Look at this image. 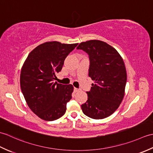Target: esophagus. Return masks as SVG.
Segmentation results:
<instances>
[{
  "instance_id": "esophagus-1",
  "label": "esophagus",
  "mask_w": 153,
  "mask_h": 153,
  "mask_svg": "<svg viewBox=\"0 0 153 153\" xmlns=\"http://www.w3.org/2000/svg\"><path fill=\"white\" fill-rule=\"evenodd\" d=\"M74 92H78V91H80L79 89H77V88H76V87H74Z\"/></svg>"
}]
</instances>
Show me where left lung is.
I'll return each mask as SVG.
<instances>
[{"label":"left lung","instance_id":"left-lung-1","mask_svg":"<svg viewBox=\"0 0 153 153\" xmlns=\"http://www.w3.org/2000/svg\"><path fill=\"white\" fill-rule=\"evenodd\" d=\"M77 49L89 55V76L95 83L82 111L91 118L103 119L118 108L124 96L127 74L124 62L114 48L105 42L90 40L81 43Z\"/></svg>","mask_w":153,"mask_h":153}]
</instances>
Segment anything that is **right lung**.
I'll return each mask as SVG.
<instances>
[{
	"label": "right lung",
	"instance_id": "add662e5",
	"mask_svg": "<svg viewBox=\"0 0 153 153\" xmlns=\"http://www.w3.org/2000/svg\"><path fill=\"white\" fill-rule=\"evenodd\" d=\"M78 43L46 42L29 54L20 74L22 92L27 105L35 114L46 121L62 116L71 99L72 85L54 82L64 60Z\"/></svg>",
	"mask_w": 153,
	"mask_h": 153
}]
</instances>
